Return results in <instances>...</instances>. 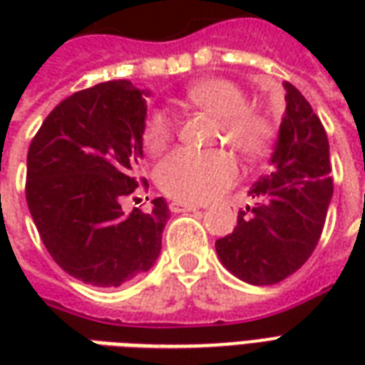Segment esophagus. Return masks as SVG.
<instances>
[{"label": "esophagus", "mask_w": 365, "mask_h": 365, "mask_svg": "<svg viewBox=\"0 0 365 365\" xmlns=\"http://www.w3.org/2000/svg\"><path fill=\"white\" fill-rule=\"evenodd\" d=\"M170 211L172 213H183V211H197V205H191V203H182V201H172L170 203Z\"/></svg>", "instance_id": "obj_1"}]
</instances>
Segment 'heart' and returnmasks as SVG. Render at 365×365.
Returning <instances> with one entry per match:
<instances>
[{
    "instance_id": "1",
    "label": "heart",
    "mask_w": 365,
    "mask_h": 365,
    "mask_svg": "<svg viewBox=\"0 0 365 365\" xmlns=\"http://www.w3.org/2000/svg\"><path fill=\"white\" fill-rule=\"evenodd\" d=\"M187 103L217 119L213 140L230 144L246 160L262 158L274 143V127L266 115L248 107L245 91L230 80H205L185 91ZM174 119L164 111L150 113L143 127V146L160 152L174 136ZM238 164L227 150L199 152L178 148L160 160L156 182L170 197L203 203L237 182Z\"/></svg>"
}]
</instances>
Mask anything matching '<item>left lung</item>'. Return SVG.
Returning <instances> with one entry per match:
<instances>
[{
	"mask_svg": "<svg viewBox=\"0 0 365 365\" xmlns=\"http://www.w3.org/2000/svg\"><path fill=\"white\" fill-rule=\"evenodd\" d=\"M274 170L254 183V203L238 211L235 230L215 242L222 266L252 285H272L295 274L319 245L334 183L327 130L289 82Z\"/></svg>",
	"mask_w": 365,
	"mask_h": 365,
	"instance_id": "8db88e82",
	"label": "left lung"
}]
</instances>
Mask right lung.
<instances>
[{
  "instance_id": "obj_1",
  "label": "right lung",
  "mask_w": 365,
  "mask_h": 365,
  "mask_svg": "<svg viewBox=\"0 0 365 365\" xmlns=\"http://www.w3.org/2000/svg\"><path fill=\"white\" fill-rule=\"evenodd\" d=\"M144 117V91L97 83L56 105L29 146L25 197L41 240L60 268L96 287L148 272L170 219L162 197L148 213L123 211L148 190L138 178Z\"/></svg>"
}]
</instances>
